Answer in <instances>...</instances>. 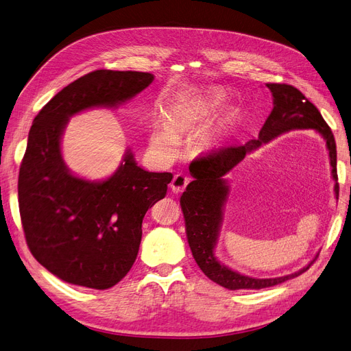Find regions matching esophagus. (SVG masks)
I'll return each mask as SVG.
<instances>
[{"label": "esophagus", "mask_w": 351, "mask_h": 351, "mask_svg": "<svg viewBox=\"0 0 351 351\" xmlns=\"http://www.w3.org/2000/svg\"><path fill=\"white\" fill-rule=\"evenodd\" d=\"M189 178L184 176V174H176L174 178L171 180V184H170V189L173 193H181L184 191V189L187 187L189 184Z\"/></svg>", "instance_id": "1"}]
</instances>
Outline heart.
I'll return each mask as SVG.
<instances>
[{
  "mask_svg": "<svg viewBox=\"0 0 351 351\" xmlns=\"http://www.w3.org/2000/svg\"><path fill=\"white\" fill-rule=\"evenodd\" d=\"M204 110L203 104H195L187 108V111H181V114H176L173 119L171 128L167 127L165 124L157 123L153 125L152 132H149V147H152L153 152L161 156L170 154L174 147L177 145V138L180 136L181 127L187 124L189 120L194 119V115L202 112Z\"/></svg>",
  "mask_w": 351,
  "mask_h": 351,
  "instance_id": "obj_1",
  "label": "heart"
}]
</instances>
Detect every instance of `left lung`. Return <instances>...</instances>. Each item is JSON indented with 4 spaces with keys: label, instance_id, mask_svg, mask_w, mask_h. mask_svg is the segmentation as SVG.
<instances>
[{
    "label": "left lung",
    "instance_id": "1",
    "mask_svg": "<svg viewBox=\"0 0 351 351\" xmlns=\"http://www.w3.org/2000/svg\"><path fill=\"white\" fill-rule=\"evenodd\" d=\"M273 94V110L263 128L258 138L248 140L244 144H232L195 158L189 170L193 181L180 198V206L184 214L186 232L193 257L202 271L217 285L228 290H260L277 286L290 278L303 274L319 257L315 256L302 270L293 274L274 278H254L231 270L215 258L214 250L223 223L224 204L228 197V186L224 176L244 160V157L260 148L280 134L291 130H314L326 140L328 149L331 176L336 181L335 194L339 199L337 182V152L335 136L324 121L320 111L310 103L302 91L289 84H265Z\"/></svg>",
    "mask_w": 351,
    "mask_h": 351
}]
</instances>
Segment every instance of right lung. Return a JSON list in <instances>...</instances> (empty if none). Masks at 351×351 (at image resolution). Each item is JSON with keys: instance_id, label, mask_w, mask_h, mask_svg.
<instances>
[{"instance_id": "1", "label": "right lung", "mask_w": 351, "mask_h": 351, "mask_svg": "<svg viewBox=\"0 0 351 351\" xmlns=\"http://www.w3.org/2000/svg\"><path fill=\"white\" fill-rule=\"evenodd\" d=\"M154 80L149 73L97 70L64 87L32 121L20 167L19 203L31 254L70 285L106 290L134 264L148 208L165 197L171 173H149L127 149L103 181L74 176L61 156L69 119L130 101Z\"/></svg>"}]
</instances>
